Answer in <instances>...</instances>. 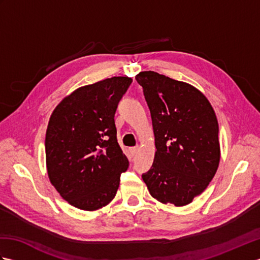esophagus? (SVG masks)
I'll return each mask as SVG.
<instances>
[{"mask_svg":"<svg viewBox=\"0 0 260 260\" xmlns=\"http://www.w3.org/2000/svg\"><path fill=\"white\" fill-rule=\"evenodd\" d=\"M137 151H139V148H137V147H131L129 148V153H131L132 156H134L135 154L137 153Z\"/></svg>","mask_w":260,"mask_h":260,"instance_id":"obj_1","label":"esophagus"}]
</instances>
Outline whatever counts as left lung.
Wrapping results in <instances>:
<instances>
[{
	"mask_svg": "<svg viewBox=\"0 0 260 260\" xmlns=\"http://www.w3.org/2000/svg\"><path fill=\"white\" fill-rule=\"evenodd\" d=\"M135 79L150 108L156 147L143 181L157 201L186 206L207 189L218 170L217 116L208 98L190 84L155 71H142Z\"/></svg>",
	"mask_w": 260,
	"mask_h": 260,
	"instance_id": "obj_1",
	"label": "left lung"
}]
</instances>
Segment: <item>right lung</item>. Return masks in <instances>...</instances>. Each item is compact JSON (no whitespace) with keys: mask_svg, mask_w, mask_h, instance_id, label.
<instances>
[{"mask_svg":"<svg viewBox=\"0 0 260 260\" xmlns=\"http://www.w3.org/2000/svg\"><path fill=\"white\" fill-rule=\"evenodd\" d=\"M133 79L113 77L82 86L54 108L46 133L48 176L74 206L95 211L113 200L128 159L117 143L115 113Z\"/></svg>","mask_w":260,"mask_h":260,"instance_id":"add662e5","label":"right lung"}]
</instances>
